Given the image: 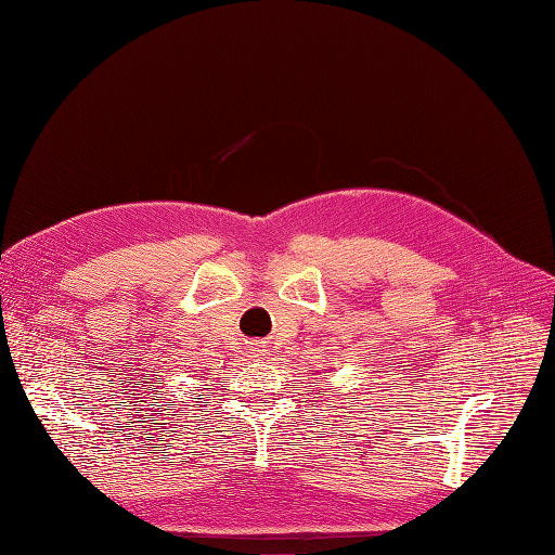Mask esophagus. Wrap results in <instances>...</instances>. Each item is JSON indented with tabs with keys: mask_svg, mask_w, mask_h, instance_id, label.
Returning a JSON list of instances; mask_svg holds the SVG:
<instances>
[{
	"mask_svg": "<svg viewBox=\"0 0 555 555\" xmlns=\"http://www.w3.org/2000/svg\"><path fill=\"white\" fill-rule=\"evenodd\" d=\"M255 351H259V354H263V351H268V349H266V345H257Z\"/></svg>",
	"mask_w": 555,
	"mask_h": 555,
	"instance_id": "1",
	"label": "esophagus"
}]
</instances>
